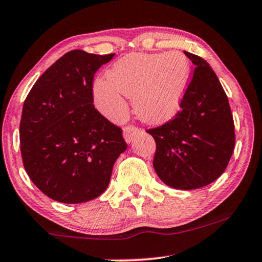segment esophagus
<instances>
[{"label": "esophagus", "mask_w": 262, "mask_h": 262, "mask_svg": "<svg viewBox=\"0 0 262 262\" xmlns=\"http://www.w3.org/2000/svg\"><path fill=\"white\" fill-rule=\"evenodd\" d=\"M140 134V128L136 127V126L132 125H127L124 127V138L126 140V142H131L134 140L135 136Z\"/></svg>", "instance_id": "1"}]
</instances>
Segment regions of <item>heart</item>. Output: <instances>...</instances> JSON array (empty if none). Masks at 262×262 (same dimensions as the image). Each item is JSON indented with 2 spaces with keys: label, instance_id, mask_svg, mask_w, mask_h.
Returning <instances> with one entry per match:
<instances>
[{
  "label": "heart",
  "instance_id": "heart-1",
  "mask_svg": "<svg viewBox=\"0 0 262 262\" xmlns=\"http://www.w3.org/2000/svg\"><path fill=\"white\" fill-rule=\"evenodd\" d=\"M190 79V63L179 51L134 52L107 71V78L93 83L95 105L113 121L127 114L125 97L134 98L135 113L143 121L161 124L179 110Z\"/></svg>",
  "mask_w": 262,
  "mask_h": 262
}]
</instances>
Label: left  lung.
Here are the masks:
<instances>
[{"label": "left lung", "mask_w": 262, "mask_h": 262, "mask_svg": "<svg viewBox=\"0 0 262 262\" xmlns=\"http://www.w3.org/2000/svg\"><path fill=\"white\" fill-rule=\"evenodd\" d=\"M193 75L175 116L147 130L156 141L153 167L168 186L204 187L228 165L235 144L234 121L220 79L202 57L185 51Z\"/></svg>", "instance_id": "obj_1"}]
</instances>
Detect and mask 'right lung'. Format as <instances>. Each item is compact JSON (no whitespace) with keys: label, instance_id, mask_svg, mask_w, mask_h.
<instances>
[{"label":"right lung","instance_id":"1","mask_svg":"<svg viewBox=\"0 0 262 262\" xmlns=\"http://www.w3.org/2000/svg\"><path fill=\"white\" fill-rule=\"evenodd\" d=\"M114 54H64L39 77L23 104L20 153L27 174L63 204L91 201L106 190L114 163L127 148L122 130L93 104L95 72Z\"/></svg>","mask_w":262,"mask_h":262}]
</instances>
